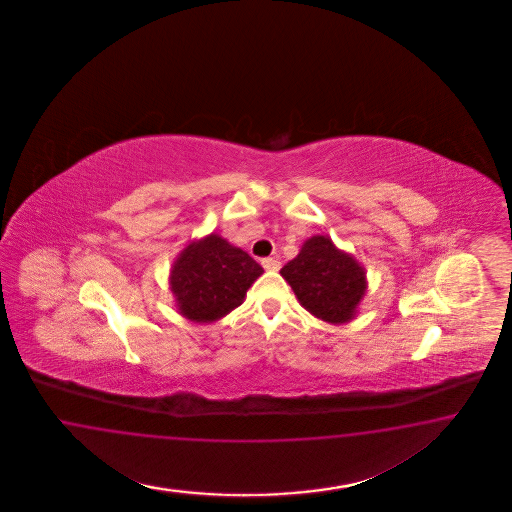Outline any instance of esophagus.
<instances>
[{"label": "esophagus", "instance_id": "34e87169", "mask_svg": "<svg viewBox=\"0 0 512 512\" xmlns=\"http://www.w3.org/2000/svg\"><path fill=\"white\" fill-rule=\"evenodd\" d=\"M263 268L264 270H270V272H276V270H279V264L278 259H272V257H268V259H263Z\"/></svg>", "mask_w": 512, "mask_h": 512}]
</instances>
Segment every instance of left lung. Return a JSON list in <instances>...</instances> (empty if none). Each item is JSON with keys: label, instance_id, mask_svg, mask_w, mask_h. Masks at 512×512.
I'll return each mask as SVG.
<instances>
[{"label": "left lung", "instance_id": "left-lung-1", "mask_svg": "<svg viewBox=\"0 0 512 512\" xmlns=\"http://www.w3.org/2000/svg\"><path fill=\"white\" fill-rule=\"evenodd\" d=\"M281 276L311 315L332 325L353 319L366 293L364 268L326 236L306 240L295 259L281 268Z\"/></svg>", "mask_w": 512, "mask_h": 512}]
</instances>
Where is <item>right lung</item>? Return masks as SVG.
<instances>
[{"mask_svg":"<svg viewBox=\"0 0 512 512\" xmlns=\"http://www.w3.org/2000/svg\"><path fill=\"white\" fill-rule=\"evenodd\" d=\"M263 272L246 251L210 234L180 253L172 268L171 289L184 317L212 323L238 308Z\"/></svg>","mask_w":512,"mask_h":512,"instance_id":"right-lung-1","label":"right lung"}]
</instances>
